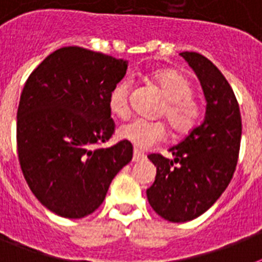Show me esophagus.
<instances>
[{"mask_svg":"<svg viewBox=\"0 0 262 262\" xmlns=\"http://www.w3.org/2000/svg\"><path fill=\"white\" fill-rule=\"evenodd\" d=\"M144 159H145V155L141 154L140 151H137V149H135V154H133V162H143Z\"/></svg>","mask_w":262,"mask_h":262,"instance_id":"34e87169","label":"esophagus"}]
</instances>
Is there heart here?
<instances>
[{
	"label": "heart",
	"mask_w": 262,
	"mask_h": 262,
	"mask_svg": "<svg viewBox=\"0 0 262 262\" xmlns=\"http://www.w3.org/2000/svg\"><path fill=\"white\" fill-rule=\"evenodd\" d=\"M156 84L166 96L162 115L166 117L168 125L175 135H185L197 125L201 117V106L193 96V85L182 72L164 69L154 75ZM132 90L130 80L119 81L108 96V107L115 117L125 118L129 114V95ZM118 137L130 143L137 151H145L166 137V127L162 122H149L145 119H133L123 123L118 129Z\"/></svg>",
	"instance_id": "heart-1"
}]
</instances>
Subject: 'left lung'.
<instances>
[{"label":"left lung","mask_w":262,"mask_h":262,"mask_svg":"<svg viewBox=\"0 0 262 262\" xmlns=\"http://www.w3.org/2000/svg\"><path fill=\"white\" fill-rule=\"evenodd\" d=\"M203 87L207 111L199 126L168 151L151 154L156 178L147 189L154 211L172 223L189 222L216 203L235 171L242 135L239 104L222 72L204 55L181 53Z\"/></svg>","instance_id":"8db88e82"}]
</instances>
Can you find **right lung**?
<instances>
[{"mask_svg":"<svg viewBox=\"0 0 262 262\" xmlns=\"http://www.w3.org/2000/svg\"><path fill=\"white\" fill-rule=\"evenodd\" d=\"M127 61L62 47L27 79L17 108V154L31 191L55 215L81 219L100 207L133 145L99 147L114 133L108 96Z\"/></svg>","mask_w":262,"mask_h":262,"instance_id":"add662e5","label":"right lung"}]
</instances>
